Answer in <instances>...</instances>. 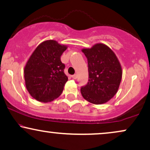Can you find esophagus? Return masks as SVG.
<instances>
[{
	"label": "esophagus",
	"mask_w": 150,
	"mask_h": 150,
	"mask_svg": "<svg viewBox=\"0 0 150 150\" xmlns=\"http://www.w3.org/2000/svg\"><path fill=\"white\" fill-rule=\"evenodd\" d=\"M72 77H73V79H77V74H75V75H72Z\"/></svg>",
	"instance_id": "esophagus-1"
}]
</instances>
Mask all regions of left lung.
Instances as JSON below:
<instances>
[{
    "instance_id": "1",
    "label": "left lung",
    "mask_w": 150,
    "mask_h": 150,
    "mask_svg": "<svg viewBox=\"0 0 150 150\" xmlns=\"http://www.w3.org/2000/svg\"><path fill=\"white\" fill-rule=\"evenodd\" d=\"M82 51L87 59L89 80L81 87V93L91 103H105L117 92L122 76L121 65L112 50L101 43Z\"/></svg>"
}]
</instances>
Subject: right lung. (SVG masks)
<instances>
[{
  "label": "right lung",
  "instance_id": "1",
  "mask_svg": "<svg viewBox=\"0 0 150 150\" xmlns=\"http://www.w3.org/2000/svg\"><path fill=\"white\" fill-rule=\"evenodd\" d=\"M67 47L50 40L40 44L24 68L26 89L35 100L47 103L62 93L68 77L61 56Z\"/></svg>",
  "mask_w": 150,
  "mask_h": 150
}]
</instances>
